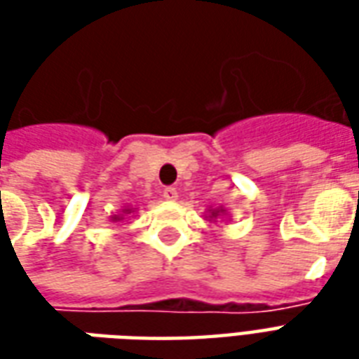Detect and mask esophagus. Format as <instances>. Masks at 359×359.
Wrapping results in <instances>:
<instances>
[{
    "label": "esophagus",
    "instance_id": "esophagus-1",
    "mask_svg": "<svg viewBox=\"0 0 359 359\" xmlns=\"http://www.w3.org/2000/svg\"><path fill=\"white\" fill-rule=\"evenodd\" d=\"M163 198H165V200H169V202H175V200L179 198V192H177V188H172V187L165 188Z\"/></svg>",
    "mask_w": 359,
    "mask_h": 359
}]
</instances>
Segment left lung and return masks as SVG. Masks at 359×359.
I'll use <instances>...</instances> for the list:
<instances>
[{
  "instance_id": "8db88e82",
  "label": "left lung",
  "mask_w": 359,
  "mask_h": 359,
  "mask_svg": "<svg viewBox=\"0 0 359 359\" xmlns=\"http://www.w3.org/2000/svg\"><path fill=\"white\" fill-rule=\"evenodd\" d=\"M223 213H225L223 208H215V210H210V215H208V217H210V221H213V219H217V215H223Z\"/></svg>"
}]
</instances>
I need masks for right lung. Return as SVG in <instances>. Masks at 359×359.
I'll use <instances>...</instances> for the list:
<instances>
[{"instance_id": "obj_1", "label": "right lung", "mask_w": 359, "mask_h": 359, "mask_svg": "<svg viewBox=\"0 0 359 359\" xmlns=\"http://www.w3.org/2000/svg\"><path fill=\"white\" fill-rule=\"evenodd\" d=\"M130 211L133 210H128V208H125V210H123V213H130ZM123 215H113V217H111V221H123Z\"/></svg>"}]
</instances>
